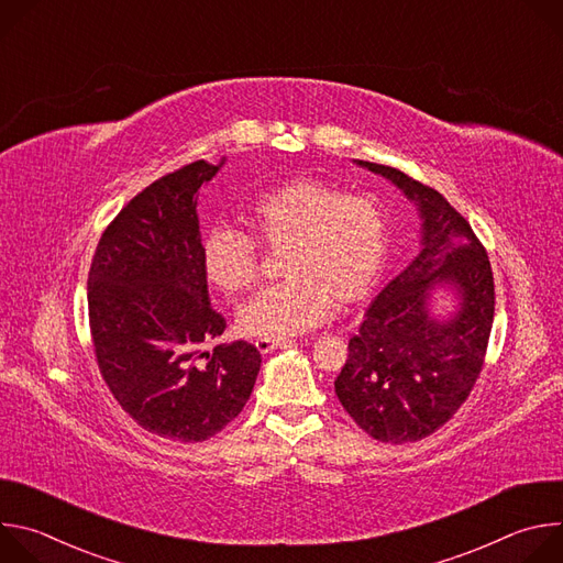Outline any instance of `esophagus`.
Masks as SVG:
<instances>
[{
    "label": "esophagus",
    "instance_id": "esophagus-1",
    "mask_svg": "<svg viewBox=\"0 0 563 563\" xmlns=\"http://www.w3.org/2000/svg\"><path fill=\"white\" fill-rule=\"evenodd\" d=\"M256 350L261 352V354H269V352H274V350H278V347H289V345H294L289 339H256Z\"/></svg>",
    "mask_w": 563,
    "mask_h": 563
}]
</instances>
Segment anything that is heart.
Returning a JSON list of instances; mask_svg holds the SVG:
<instances>
[{
  "instance_id": "1",
  "label": "heart",
  "mask_w": 563,
  "mask_h": 563,
  "mask_svg": "<svg viewBox=\"0 0 563 563\" xmlns=\"http://www.w3.org/2000/svg\"><path fill=\"white\" fill-rule=\"evenodd\" d=\"M245 222L261 245L285 250L287 278L240 307L238 330L245 336L287 339L318 328L334 307L363 302L387 261L383 207L320 178H294L261 194ZM202 267L218 289L245 291L261 274L258 245L243 231L216 227L202 243Z\"/></svg>"
}]
</instances>
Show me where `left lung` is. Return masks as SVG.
<instances>
[{"instance_id":"obj_1","label":"left lung","mask_w":563,"mask_h":563,"mask_svg":"<svg viewBox=\"0 0 563 563\" xmlns=\"http://www.w3.org/2000/svg\"><path fill=\"white\" fill-rule=\"evenodd\" d=\"M356 165L396 185L423 220L419 256L372 300L334 380L358 428L400 445L445 426L472 391L490 341L495 280L484 245L439 191L394 167ZM439 284L457 294L448 319L429 309Z\"/></svg>"}]
</instances>
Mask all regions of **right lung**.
Wrapping results in <instances>:
<instances>
[{
  "instance_id": "right-lung-1",
  "label": "right lung",
  "mask_w": 563,
  "mask_h": 563,
  "mask_svg": "<svg viewBox=\"0 0 563 563\" xmlns=\"http://www.w3.org/2000/svg\"><path fill=\"white\" fill-rule=\"evenodd\" d=\"M224 165L205 159L140 191L104 229L89 272V325L102 378L146 432L196 443L252 396L261 352L224 332L202 267L198 189Z\"/></svg>"
}]
</instances>
